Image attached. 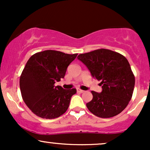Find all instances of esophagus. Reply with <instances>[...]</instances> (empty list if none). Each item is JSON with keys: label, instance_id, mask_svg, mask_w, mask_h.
<instances>
[{"label": "esophagus", "instance_id": "obj_1", "mask_svg": "<svg viewBox=\"0 0 150 150\" xmlns=\"http://www.w3.org/2000/svg\"><path fill=\"white\" fill-rule=\"evenodd\" d=\"M77 92L78 93H83L85 91L82 90V89H77Z\"/></svg>", "mask_w": 150, "mask_h": 150}]
</instances>
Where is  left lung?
<instances>
[{"label": "left lung", "instance_id": "8db88e82", "mask_svg": "<svg viewBox=\"0 0 150 150\" xmlns=\"http://www.w3.org/2000/svg\"><path fill=\"white\" fill-rule=\"evenodd\" d=\"M78 60L94 79L101 80V93L92 91V101L86 104L91 113L100 118H111L123 111L131 99L135 76L123 55L101 49L82 53Z\"/></svg>", "mask_w": 150, "mask_h": 150}]
</instances>
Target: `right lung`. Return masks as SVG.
Listing matches in <instances>:
<instances>
[{"mask_svg":"<svg viewBox=\"0 0 150 150\" xmlns=\"http://www.w3.org/2000/svg\"><path fill=\"white\" fill-rule=\"evenodd\" d=\"M77 56L46 50L34 54L27 62L20 76V91L26 105L37 116L53 119L67 111L76 89H64L55 83L64 77Z\"/></svg>","mask_w":150,"mask_h":150,"instance_id":"right-lung-1","label":"right lung"}]
</instances>
